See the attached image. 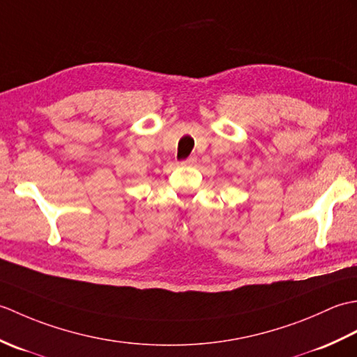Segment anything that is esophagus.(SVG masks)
Returning a JSON list of instances; mask_svg holds the SVG:
<instances>
[{
	"instance_id": "esophagus-1",
	"label": "esophagus",
	"mask_w": 357,
	"mask_h": 357,
	"mask_svg": "<svg viewBox=\"0 0 357 357\" xmlns=\"http://www.w3.org/2000/svg\"><path fill=\"white\" fill-rule=\"evenodd\" d=\"M195 164H196V158L195 156H190V158L184 159V161H181V165H184V167H192Z\"/></svg>"
}]
</instances>
